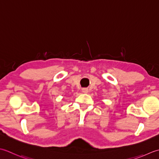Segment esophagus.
Masks as SVG:
<instances>
[{
    "mask_svg": "<svg viewBox=\"0 0 159 159\" xmlns=\"http://www.w3.org/2000/svg\"><path fill=\"white\" fill-rule=\"evenodd\" d=\"M82 92L84 93H87L89 92V90L87 89H82Z\"/></svg>",
    "mask_w": 159,
    "mask_h": 159,
    "instance_id": "esophagus-1",
    "label": "esophagus"
}]
</instances>
